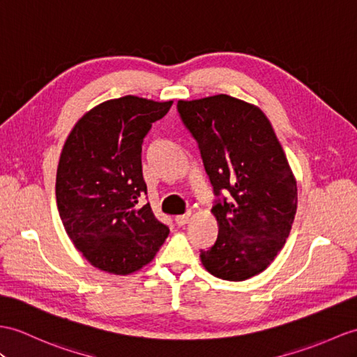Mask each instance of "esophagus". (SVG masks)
I'll use <instances>...</instances> for the list:
<instances>
[{"mask_svg":"<svg viewBox=\"0 0 357 357\" xmlns=\"http://www.w3.org/2000/svg\"><path fill=\"white\" fill-rule=\"evenodd\" d=\"M190 220V215L186 213V215H177L176 216V224L178 225V227H181V225H186Z\"/></svg>","mask_w":357,"mask_h":357,"instance_id":"1","label":"esophagus"}]
</instances>
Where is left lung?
I'll list each match as a JSON object with an SVG mask.
<instances>
[{"mask_svg": "<svg viewBox=\"0 0 357 357\" xmlns=\"http://www.w3.org/2000/svg\"><path fill=\"white\" fill-rule=\"evenodd\" d=\"M198 142L213 192L218 238L202 250V264L222 280L262 273L283 248L297 212V181L265 113L220 93L177 102Z\"/></svg>", "mask_w": 357, "mask_h": 357, "instance_id": "left-lung-1", "label": "left lung"}]
</instances>
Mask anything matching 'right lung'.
Returning a JSON list of instances; mask_svg holds the SVG:
<instances>
[{
  "label": "right lung",
  "mask_w": 357,
  "mask_h": 357,
  "mask_svg": "<svg viewBox=\"0 0 357 357\" xmlns=\"http://www.w3.org/2000/svg\"><path fill=\"white\" fill-rule=\"evenodd\" d=\"M172 101L135 95L104 101L77 121L60 154L56 199L60 220L91 265L127 275L146 264L168 238L155 218L142 174V142Z\"/></svg>",
  "instance_id": "right-lung-1"
}]
</instances>
